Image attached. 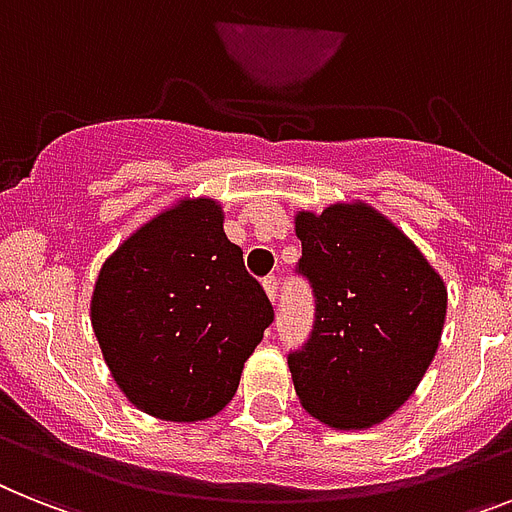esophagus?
Masks as SVG:
<instances>
[{"instance_id":"esophagus-1","label":"esophagus","mask_w":512,"mask_h":512,"mask_svg":"<svg viewBox=\"0 0 512 512\" xmlns=\"http://www.w3.org/2000/svg\"><path fill=\"white\" fill-rule=\"evenodd\" d=\"M261 285H264V290H266V295H269V301H277V285H280V282H277V277H274V274H269V277H264V282H261Z\"/></svg>"}]
</instances>
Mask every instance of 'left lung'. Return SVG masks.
<instances>
[{
    "label": "left lung",
    "instance_id": "1",
    "mask_svg": "<svg viewBox=\"0 0 512 512\" xmlns=\"http://www.w3.org/2000/svg\"><path fill=\"white\" fill-rule=\"evenodd\" d=\"M298 272L316 322L287 358L295 395L322 424H382L416 392L439 348L447 287L408 235L363 201L298 211Z\"/></svg>",
    "mask_w": 512,
    "mask_h": 512
}]
</instances>
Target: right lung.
<instances>
[{
    "label": "right lung",
    "instance_id": "obj_1",
    "mask_svg": "<svg viewBox=\"0 0 512 512\" xmlns=\"http://www.w3.org/2000/svg\"><path fill=\"white\" fill-rule=\"evenodd\" d=\"M264 287L214 198H180L122 240L91 295V327L122 395L162 421L217 416L272 324Z\"/></svg>",
    "mask_w": 512,
    "mask_h": 512
}]
</instances>
